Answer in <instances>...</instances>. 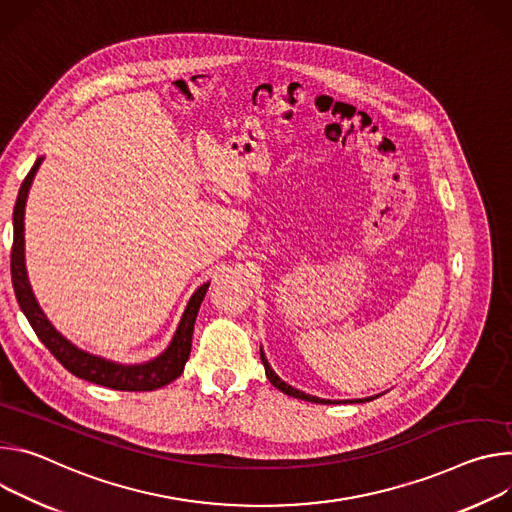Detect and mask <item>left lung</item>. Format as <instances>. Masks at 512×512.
Masks as SVG:
<instances>
[{"label":"left lung","instance_id":"1","mask_svg":"<svg viewBox=\"0 0 512 512\" xmlns=\"http://www.w3.org/2000/svg\"><path fill=\"white\" fill-rule=\"evenodd\" d=\"M260 358H262L266 376H268V380L272 382V386H276L280 392H285V394H289V396H295V399H301V401H309V403H317V405H335V403H366V401H374L376 396H380V394H376V396H368V399H358V401H325V399H319V396H311V394H307V392H303V390H297L295 386L287 384L285 380H280L278 374L270 368V364H268V360H266L262 348H260Z\"/></svg>","mask_w":512,"mask_h":512}]
</instances>
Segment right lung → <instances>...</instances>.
Masks as SVG:
<instances>
[{
  "instance_id": "right-lung-1",
  "label": "right lung",
  "mask_w": 512,
  "mask_h": 512,
  "mask_svg": "<svg viewBox=\"0 0 512 512\" xmlns=\"http://www.w3.org/2000/svg\"><path fill=\"white\" fill-rule=\"evenodd\" d=\"M44 158H36L34 166L30 168V173L26 175L16 207H14V244H12V285L14 293L18 299L20 309L24 311L26 319L30 321L32 329L36 331L40 342L48 348V352L59 360L71 374L89 380L93 384H101L113 390H126V392H146V390H156L166 386L168 382H173L183 374V368L189 360L191 354V342H193V329H195V319L199 313V307L205 299V293L209 289V282L201 285L193 297L187 303V309L181 317V323L173 335V342L168 344V348L156 356L154 360L146 364H116L111 360L93 356L89 352L79 350L73 346L65 335L54 329V325L48 321V317L42 313L32 287L28 282L26 274V264H24V211H26V199L34 181V175L38 173V168Z\"/></svg>"
}]
</instances>
